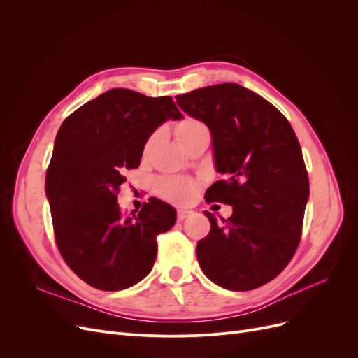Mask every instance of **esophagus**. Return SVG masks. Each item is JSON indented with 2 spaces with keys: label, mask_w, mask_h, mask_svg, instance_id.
<instances>
[{
  "label": "esophagus",
  "mask_w": 358,
  "mask_h": 358,
  "mask_svg": "<svg viewBox=\"0 0 358 358\" xmlns=\"http://www.w3.org/2000/svg\"><path fill=\"white\" fill-rule=\"evenodd\" d=\"M191 210H187V209H179L178 210V221H183L185 218H188V216H191Z\"/></svg>",
  "instance_id": "obj_1"
}]
</instances>
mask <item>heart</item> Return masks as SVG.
Wrapping results in <instances>:
<instances>
[{
  "instance_id": "1",
  "label": "heart",
  "mask_w": 358,
  "mask_h": 358,
  "mask_svg": "<svg viewBox=\"0 0 358 358\" xmlns=\"http://www.w3.org/2000/svg\"><path fill=\"white\" fill-rule=\"evenodd\" d=\"M203 134H209V129L203 122L197 121V119L185 117L175 127V137L179 145L187 143L188 140H192L194 137H199ZM152 140H149L148 146H150ZM197 187L196 183L185 179H175V178H167L161 179L158 182V192L162 197L173 201V203H188L196 196Z\"/></svg>"
}]
</instances>
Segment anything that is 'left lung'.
I'll list each match as a JSON object with an SVG mask.
<instances>
[{"instance_id":"1","label":"left lung","mask_w":358,"mask_h":358,"mask_svg":"<svg viewBox=\"0 0 358 358\" xmlns=\"http://www.w3.org/2000/svg\"><path fill=\"white\" fill-rule=\"evenodd\" d=\"M175 99L208 125L215 169L225 175L206 200L233 206L221 222L204 210L210 231L197 243L200 268L225 289L262 287L282 272L300 241L309 179L299 140L273 104L241 85L204 86Z\"/></svg>"}]
</instances>
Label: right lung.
<instances>
[{
  "label": "right lung",
  "instance_id": "right-lung-1",
  "mask_svg": "<svg viewBox=\"0 0 358 358\" xmlns=\"http://www.w3.org/2000/svg\"><path fill=\"white\" fill-rule=\"evenodd\" d=\"M182 117L171 96L116 88L85 103L58 129L46 197L59 252L88 285L125 289L152 270L157 236L175 225L176 210L150 199L127 216L116 192L125 180L122 171L138 167L155 129Z\"/></svg>",
  "mask_w": 358,
  "mask_h": 358
}]
</instances>
